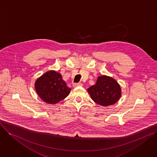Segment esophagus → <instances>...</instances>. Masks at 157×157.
Instances as JSON below:
<instances>
[{
    "label": "esophagus",
    "instance_id": "1",
    "mask_svg": "<svg viewBox=\"0 0 157 157\" xmlns=\"http://www.w3.org/2000/svg\"><path fill=\"white\" fill-rule=\"evenodd\" d=\"M82 85H83V84H82L81 82L75 83H74V84H73L74 87H77V86H82Z\"/></svg>",
    "mask_w": 157,
    "mask_h": 157
}]
</instances>
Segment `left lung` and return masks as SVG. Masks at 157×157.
Returning a JSON list of instances; mask_svg holds the SVG:
<instances>
[{"instance_id":"left-lung-1","label":"left lung","mask_w":157,"mask_h":157,"mask_svg":"<svg viewBox=\"0 0 157 157\" xmlns=\"http://www.w3.org/2000/svg\"><path fill=\"white\" fill-rule=\"evenodd\" d=\"M92 99L101 106L115 104L121 97V88L112 77L102 75L98 77L95 85L87 89Z\"/></svg>"}]
</instances>
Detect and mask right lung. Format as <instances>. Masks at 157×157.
Masks as SVG:
<instances>
[{"mask_svg":"<svg viewBox=\"0 0 157 157\" xmlns=\"http://www.w3.org/2000/svg\"><path fill=\"white\" fill-rule=\"evenodd\" d=\"M35 88L40 98L49 104H56L71 92L62 75L54 71L45 72L35 82Z\"/></svg>","mask_w":157,"mask_h":157,"instance_id":"add662e5","label":"right lung"}]
</instances>
